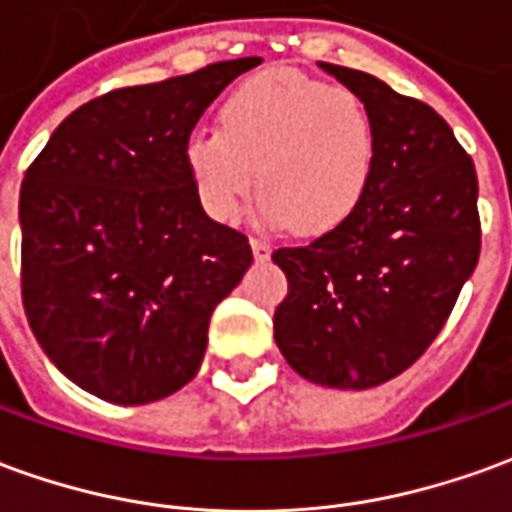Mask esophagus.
Returning <instances> with one entry per match:
<instances>
[{
	"label": "esophagus",
	"mask_w": 512,
	"mask_h": 512,
	"mask_svg": "<svg viewBox=\"0 0 512 512\" xmlns=\"http://www.w3.org/2000/svg\"><path fill=\"white\" fill-rule=\"evenodd\" d=\"M250 248H253V256L259 259V262H264V259H270V242H264V239H250Z\"/></svg>",
	"instance_id": "34e87169"
}]
</instances>
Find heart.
I'll return each mask as SVG.
<instances>
[{
    "instance_id": "b5f03b06",
    "label": "heart",
    "mask_w": 512,
    "mask_h": 512,
    "mask_svg": "<svg viewBox=\"0 0 512 512\" xmlns=\"http://www.w3.org/2000/svg\"><path fill=\"white\" fill-rule=\"evenodd\" d=\"M222 130L186 139V172L200 206L234 222L256 186L259 214L301 234H326L365 197L376 139L354 91L298 72L250 77L220 108Z\"/></svg>"
}]
</instances>
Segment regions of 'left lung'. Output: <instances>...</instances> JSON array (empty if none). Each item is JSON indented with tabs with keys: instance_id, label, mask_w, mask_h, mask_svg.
I'll use <instances>...</instances> for the list:
<instances>
[{
	"instance_id": "1",
	"label": "left lung",
	"mask_w": 512,
	"mask_h": 512,
	"mask_svg": "<svg viewBox=\"0 0 512 512\" xmlns=\"http://www.w3.org/2000/svg\"><path fill=\"white\" fill-rule=\"evenodd\" d=\"M317 66L365 102L376 158L348 220L273 253L290 284L273 334L303 379L368 390L424 354L477 267V169L426 102L373 74Z\"/></svg>"
}]
</instances>
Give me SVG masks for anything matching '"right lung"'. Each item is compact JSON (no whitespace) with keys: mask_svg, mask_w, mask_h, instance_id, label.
<instances>
[{"mask_svg":"<svg viewBox=\"0 0 512 512\" xmlns=\"http://www.w3.org/2000/svg\"><path fill=\"white\" fill-rule=\"evenodd\" d=\"M262 58L211 63L80 105L27 169L21 301L35 340L91 396L136 407L200 370L214 306L248 273V236L214 222L186 139Z\"/></svg>","mask_w":512,"mask_h":512,"instance_id":"right-lung-1","label":"right lung"}]
</instances>
